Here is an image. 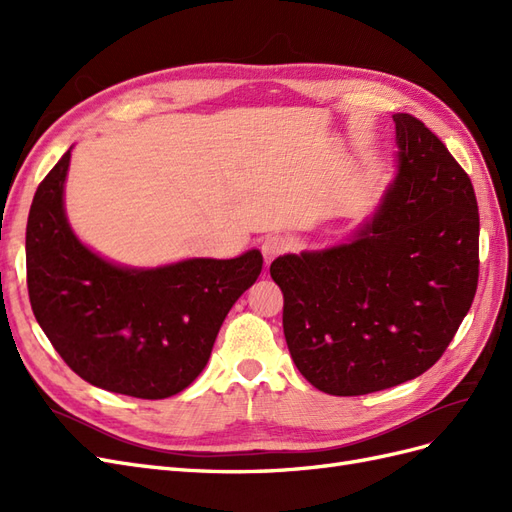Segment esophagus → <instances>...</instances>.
<instances>
[{
    "instance_id": "34e87169",
    "label": "esophagus",
    "mask_w": 512,
    "mask_h": 512,
    "mask_svg": "<svg viewBox=\"0 0 512 512\" xmlns=\"http://www.w3.org/2000/svg\"><path fill=\"white\" fill-rule=\"evenodd\" d=\"M260 250H262V256H265V260L271 262L273 258L282 256L290 250V239L284 237V235H269V237L262 239Z\"/></svg>"
}]
</instances>
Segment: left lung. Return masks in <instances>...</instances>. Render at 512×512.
Returning <instances> with one entry per match:
<instances>
[{
	"label": "left lung",
	"instance_id": "1",
	"mask_svg": "<svg viewBox=\"0 0 512 512\" xmlns=\"http://www.w3.org/2000/svg\"><path fill=\"white\" fill-rule=\"evenodd\" d=\"M393 121L399 173L374 218L348 243L271 262L292 361L329 395H367L425 374L478 286L468 173L421 119Z\"/></svg>",
	"mask_w": 512,
	"mask_h": 512
}]
</instances>
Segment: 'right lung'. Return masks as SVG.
<instances>
[{
	"mask_svg": "<svg viewBox=\"0 0 512 512\" xmlns=\"http://www.w3.org/2000/svg\"><path fill=\"white\" fill-rule=\"evenodd\" d=\"M70 149L42 179L27 218V290L66 365L89 384L138 399L181 393L205 369L230 307L262 256L117 267L76 239L64 211Z\"/></svg>",
	"mask_w": 512,
	"mask_h": 512,
	"instance_id": "add662e5",
	"label": "right lung"
}]
</instances>
